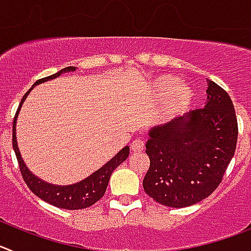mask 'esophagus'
Here are the masks:
<instances>
[{"mask_svg": "<svg viewBox=\"0 0 251 251\" xmlns=\"http://www.w3.org/2000/svg\"><path fill=\"white\" fill-rule=\"evenodd\" d=\"M144 147H145V142L140 139L133 140L132 144H131V150H132L133 152H141L142 150H144Z\"/></svg>", "mask_w": 251, "mask_h": 251, "instance_id": "esophagus-1", "label": "esophagus"}]
</instances>
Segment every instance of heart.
<instances>
[{
	"instance_id": "1",
	"label": "heart",
	"mask_w": 251,
	"mask_h": 251,
	"mask_svg": "<svg viewBox=\"0 0 251 251\" xmlns=\"http://www.w3.org/2000/svg\"><path fill=\"white\" fill-rule=\"evenodd\" d=\"M149 95L152 100L166 98L158 114L161 121H170L179 116L188 107L192 99L191 90L182 85L181 79L168 74L153 79L150 84Z\"/></svg>"
}]
</instances>
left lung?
Wrapping results in <instances>:
<instances>
[{"mask_svg": "<svg viewBox=\"0 0 251 251\" xmlns=\"http://www.w3.org/2000/svg\"><path fill=\"white\" fill-rule=\"evenodd\" d=\"M208 81L204 107L150 130V168L142 186L160 204L184 208L219 186L238 140L235 110L228 93Z\"/></svg>", "mask_w": 251, "mask_h": 251, "instance_id": "obj_1", "label": "left lung"}]
</instances>
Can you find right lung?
Here are the masks:
<instances>
[{
    "instance_id": "add662e5",
    "label": "right lung",
    "mask_w": 251,
    "mask_h": 251,
    "mask_svg": "<svg viewBox=\"0 0 251 251\" xmlns=\"http://www.w3.org/2000/svg\"><path fill=\"white\" fill-rule=\"evenodd\" d=\"M75 70L76 67H67L64 69L59 70L58 73H55V74H53V75H49L47 78L37 80L32 85V88L25 94L23 99L21 100V104L18 106L17 112H16L15 120H13V150H15L16 157H17L18 163H20V170L21 173H22V177L25 183H27L28 188L33 192L37 197H39L41 200H43L44 202L68 210L84 209V208H88L93 205L94 203H97L105 194L111 173L114 172L115 168L120 166L128 157V153H130V147L125 146L123 150H120L118 153L115 154L111 160L107 161L102 167H100L99 170L91 173L86 178L81 179V181L76 182V183L65 184V186L49 183V182L43 181L42 178L37 177L27 167V165H25V162L22 158L20 149H18L17 137H16V125H17V119L18 114L21 111V107H22L25 100L27 99L28 94L33 90L34 86L39 85V84L44 83V81L53 80V79L58 78V76H60L64 73L75 72Z\"/></svg>"
}]
</instances>
